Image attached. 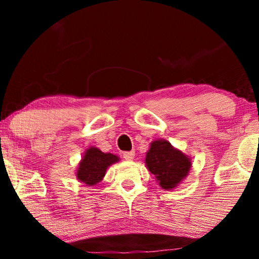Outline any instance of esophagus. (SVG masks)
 <instances>
[{"instance_id": "esophagus-1", "label": "esophagus", "mask_w": 259, "mask_h": 259, "mask_svg": "<svg viewBox=\"0 0 259 259\" xmlns=\"http://www.w3.org/2000/svg\"><path fill=\"white\" fill-rule=\"evenodd\" d=\"M122 158L125 160H132L134 158V151H128V152H123L122 153Z\"/></svg>"}]
</instances>
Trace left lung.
Here are the masks:
<instances>
[{"label": "left lung", "instance_id": "left-lung-1", "mask_svg": "<svg viewBox=\"0 0 259 259\" xmlns=\"http://www.w3.org/2000/svg\"><path fill=\"white\" fill-rule=\"evenodd\" d=\"M146 165L164 190H171L185 178L191 160L165 140H155L146 153Z\"/></svg>", "mask_w": 259, "mask_h": 259}]
</instances>
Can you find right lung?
<instances>
[{"mask_svg":"<svg viewBox=\"0 0 259 259\" xmlns=\"http://www.w3.org/2000/svg\"><path fill=\"white\" fill-rule=\"evenodd\" d=\"M118 160L119 158L116 155L104 153L98 148L92 147L86 151L83 159L79 164V169L76 172L77 179L87 185H95L104 178L108 166Z\"/></svg>","mask_w":259,"mask_h":259,"instance_id":"obj_1","label":"right lung"}]
</instances>
